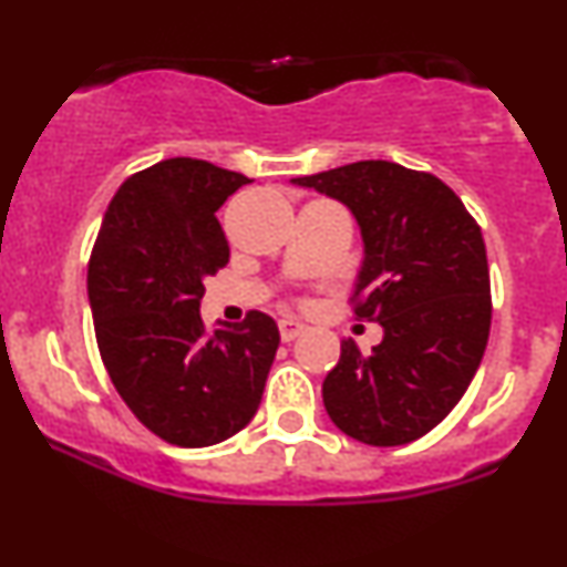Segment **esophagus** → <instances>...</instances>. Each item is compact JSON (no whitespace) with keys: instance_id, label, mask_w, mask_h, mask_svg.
Segmentation results:
<instances>
[{"instance_id":"esophagus-1","label":"esophagus","mask_w":567,"mask_h":567,"mask_svg":"<svg viewBox=\"0 0 567 567\" xmlns=\"http://www.w3.org/2000/svg\"><path fill=\"white\" fill-rule=\"evenodd\" d=\"M306 330V324L301 320H292V317H285V320H279V336H282L285 343L296 341L298 336H301Z\"/></svg>"}]
</instances>
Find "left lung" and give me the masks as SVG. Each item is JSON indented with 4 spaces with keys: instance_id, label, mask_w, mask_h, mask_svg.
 Listing matches in <instances>:
<instances>
[{
    "instance_id": "obj_1",
    "label": "left lung",
    "mask_w": 567,
    "mask_h": 567,
    "mask_svg": "<svg viewBox=\"0 0 567 567\" xmlns=\"http://www.w3.org/2000/svg\"><path fill=\"white\" fill-rule=\"evenodd\" d=\"M349 207L362 234L357 320L379 322L370 354L341 343L322 383L330 421L375 447L424 437L458 405L491 333L483 231L451 186L386 159L292 178Z\"/></svg>"
}]
</instances>
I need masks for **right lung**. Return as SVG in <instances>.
<instances>
[{
	"label": "right lung",
	"mask_w": 567,
	"mask_h": 567,
	"mask_svg": "<svg viewBox=\"0 0 567 567\" xmlns=\"http://www.w3.org/2000/svg\"><path fill=\"white\" fill-rule=\"evenodd\" d=\"M243 173L173 157L130 175L109 205L87 266L101 360L143 426L181 447L234 437L261 405L277 322L250 311L207 330L205 279L229 264L216 210Z\"/></svg>",
	"instance_id": "right-lung-1"
}]
</instances>
